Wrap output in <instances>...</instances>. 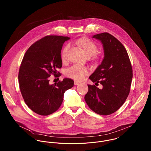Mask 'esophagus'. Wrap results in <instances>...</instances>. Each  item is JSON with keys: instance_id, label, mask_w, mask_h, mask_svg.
Returning a JSON list of instances; mask_svg holds the SVG:
<instances>
[{"instance_id": "34e87169", "label": "esophagus", "mask_w": 151, "mask_h": 151, "mask_svg": "<svg viewBox=\"0 0 151 151\" xmlns=\"http://www.w3.org/2000/svg\"><path fill=\"white\" fill-rule=\"evenodd\" d=\"M80 84H81V83L79 82V81H74V85H76V86H78V85H79Z\"/></svg>"}]
</instances>
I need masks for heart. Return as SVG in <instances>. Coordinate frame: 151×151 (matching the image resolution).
<instances>
[{
	"label": "heart",
	"instance_id": "obj_1",
	"mask_svg": "<svg viewBox=\"0 0 151 151\" xmlns=\"http://www.w3.org/2000/svg\"><path fill=\"white\" fill-rule=\"evenodd\" d=\"M75 43L82 49L88 58L93 56L97 52L98 47L96 44L88 38H81L76 40ZM69 48L70 45L67 44L62 50L61 58L63 61H65L67 59V52ZM89 73V69L88 67L79 65H73V66L67 68L65 71L66 76L76 80H83L84 77L87 76Z\"/></svg>",
	"mask_w": 151,
	"mask_h": 151
}]
</instances>
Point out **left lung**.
I'll list each match as a JSON object with an SVG mask.
<instances>
[{
    "mask_svg": "<svg viewBox=\"0 0 151 151\" xmlns=\"http://www.w3.org/2000/svg\"><path fill=\"white\" fill-rule=\"evenodd\" d=\"M102 42L105 56L89 78L102 85V89L88 85L85 101L92 111L101 115L116 111L125 102L130 91L132 68L127 52L117 38L108 32L92 37Z\"/></svg>",
    "mask_w": 151,
    "mask_h": 151,
    "instance_id": "obj_1",
    "label": "left lung"
}]
</instances>
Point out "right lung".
Here are the masks:
<instances>
[{"instance_id": "obj_1", "label": "right lung", "mask_w": 151, "mask_h": 151, "mask_svg": "<svg viewBox=\"0 0 151 151\" xmlns=\"http://www.w3.org/2000/svg\"><path fill=\"white\" fill-rule=\"evenodd\" d=\"M68 37L47 35L33 43L25 52L19 72V83L26 105L34 112L47 116L55 112L62 104L64 93L74 86L65 78L55 85L49 84L51 74L60 77L61 50Z\"/></svg>"}]
</instances>
